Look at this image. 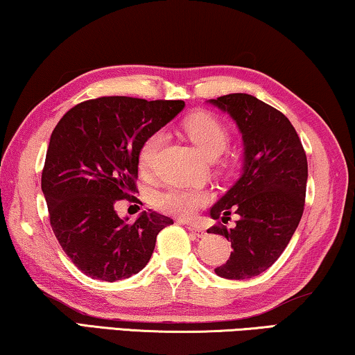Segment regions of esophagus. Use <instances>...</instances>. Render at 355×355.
Here are the masks:
<instances>
[{
	"mask_svg": "<svg viewBox=\"0 0 355 355\" xmlns=\"http://www.w3.org/2000/svg\"><path fill=\"white\" fill-rule=\"evenodd\" d=\"M187 230L189 232H193L196 237H204L205 236V231L200 228V226H198V225H187Z\"/></svg>",
	"mask_w": 355,
	"mask_h": 355,
	"instance_id": "obj_1",
	"label": "esophagus"
}]
</instances>
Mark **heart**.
Listing matches in <instances>:
<instances>
[{
  "mask_svg": "<svg viewBox=\"0 0 355 355\" xmlns=\"http://www.w3.org/2000/svg\"><path fill=\"white\" fill-rule=\"evenodd\" d=\"M183 129L189 140L207 157H216L223 153L230 141V130L218 118L210 113H196L187 118ZM164 144L161 130L148 135L139 150V167L141 172H150L157 153ZM209 200V194L198 188H168L155 196V207L167 215L178 218H193L200 207Z\"/></svg>",
  "mask_w": 355,
  "mask_h": 355,
  "instance_id": "heart-1",
  "label": "heart"
}]
</instances>
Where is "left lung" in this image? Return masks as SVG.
<instances>
[{"instance_id": "1", "label": "left lung", "mask_w": 355, "mask_h": 355, "mask_svg": "<svg viewBox=\"0 0 355 355\" xmlns=\"http://www.w3.org/2000/svg\"><path fill=\"white\" fill-rule=\"evenodd\" d=\"M226 111L244 141L241 178L210 209L223 223L239 215L234 228L215 225L207 232L231 242L230 260L215 268L225 279H250L266 271L282 255L304 210L308 159L287 116L248 94L209 100Z\"/></svg>"}]
</instances>
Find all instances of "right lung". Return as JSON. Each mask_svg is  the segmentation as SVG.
Here are the masks:
<instances>
[{
  "mask_svg": "<svg viewBox=\"0 0 355 355\" xmlns=\"http://www.w3.org/2000/svg\"><path fill=\"white\" fill-rule=\"evenodd\" d=\"M183 108V100L100 97L78 103L55 125L41 188L57 241L86 276L116 282L140 272L159 231L173 223L151 210L129 223L114 205L139 191L146 137Z\"/></svg>",
  "mask_w": 355,
  "mask_h": 355,
  "instance_id": "add662e5",
  "label": "right lung"
}]
</instances>
